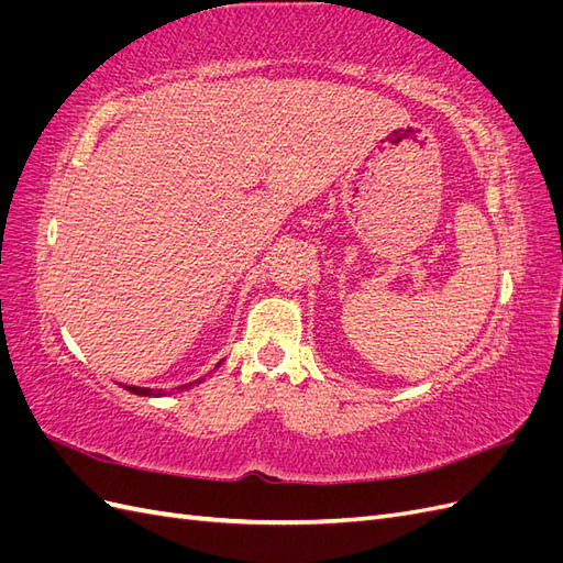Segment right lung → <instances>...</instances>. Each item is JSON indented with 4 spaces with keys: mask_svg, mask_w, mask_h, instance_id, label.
Wrapping results in <instances>:
<instances>
[{
    "mask_svg": "<svg viewBox=\"0 0 563 563\" xmlns=\"http://www.w3.org/2000/svg\"><path fill=\"white\" fill-rule=\"evenodd\" d=\"M199 380H203V378H199ZM192 385V383H190ZM190 385H183V387H178V389H185V387H190ZM129 391H133V395H141V397H162L164 395V391L162 389H150V387H133V385H129L126 387Z\"/></svg>",
    "mask_w": 563,
    "mask_h": 563,
    "instance_id": "add662e5",
    "label": "right lung"
}]
</instances>
